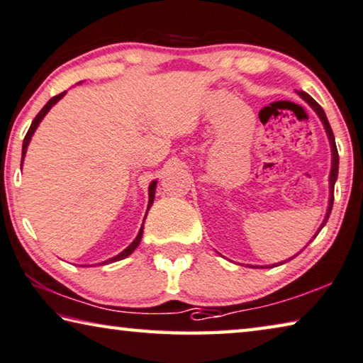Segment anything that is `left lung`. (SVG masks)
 <instances>
[{
	"label": "left lung",
	"instance_id": "8db88e82",
	"mask_svg": "<svg viewBox=\"0 0 363 363\" xmlns=\"http://www.w3.org/2000/svg\"><path fill=\"white\" fill-rule=\"evenodd\" d=\"M298 94V96H301V99L306 101V103H308L310 106H312V109L313 111L318 114V118H320V121L321 123H323V128H325V130H326V135H328V140H330V145H331V171H330V200H328V210H326V216H325V220H323V223H321V226L318 228V231L315 233V235H313V239L316 238V235H318V233L321 231V229H323V226L326 224V221H328V218H330V215H331V210H333V200H335V184H336V179H337V169H339V155H337V148H336V142H335V134H333V130H331V125H330V123H328V118H326V114H325V111H323V108H321L318 103H316L312 96H310L308 94H306V91H297ZM312 239V240H313ZM296 257V255H294ZM292 257V258H294ZM292 258H289V260H292ZM287 262V260H286ZM284 262H281V263H278V264H283ZM278 264H272V267H278ZM252 268H257V267H252ZM263 268V267H262ZM267 268H269V267H267Z\"/></svg>",
	"mask_w": 363,
	"mask_h": 363
}]
</instances>
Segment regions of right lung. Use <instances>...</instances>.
<instances>
[{
	"instance_id": "right-lung-1",
	"label": "right lung",
	"mask_w": 363,
	"mask_h": 363,
	"mask_svg": "<svg viewBox=\"0 0 363 363\" xmlns=\"http://www.w3.org/2000/svg\"><path fill=\"white\" fill-rule=\"evenodd\" d=\"M65 95H66V91H62V94L53 96V99H51V100L47 103V105H45V106L42 108V111H40V113L37 114L35 119L32 121L30 128H28L27 134H26L24 143H22V161H21V163H24V158H26V153H27V147H28V143H30L32 135L35 134V130H37V128H38V124L42 123V119H43L45 116H47V113L50 111L51 106L56 105V103L60 101ZM155 189H157V181H152V182H150V186H148V205H147V213H148V210H150V206L153 205V200H155ZM147 213H145V218H147ZM145 218H143V223H145ZM142 234H143V224L140 226V231H139V234H137V238H135L134 240H132V244H130L129 247H125V249H124L123 252H121V254H118L116 257H113V258H108V260H105L103 263L119 262V260H123V258L129 257V255L132 254V252H134V250L137 249V247H139L140 240H142Z\"/></svg>"
}]
</instances>
